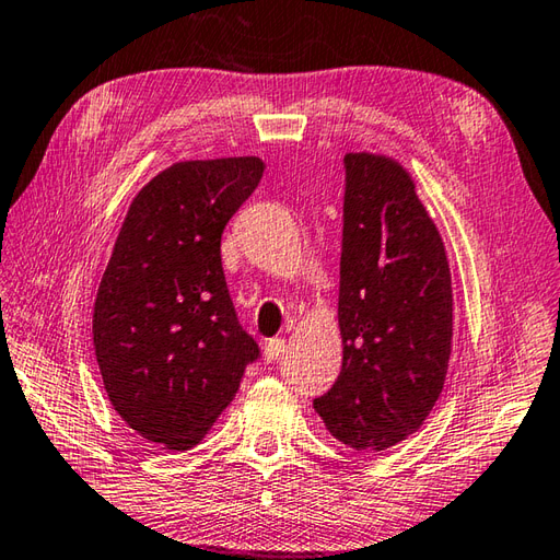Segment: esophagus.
<instances>
[{
	"instance_id": "esophagus-1",
	"label": "esophagus",
	"mask_w": 560,
	"mask_h": 560,
	"mask_svg": "<svg viewBox=\"0 0 560 560\" xmlns=\"http://www.w3.org/2000/svg\"><path fill=\"white\" fill-rule=\"evenodd\" d=\"M281 351H283V339H269L267 343H265V361L267 363H273L281 355Z\"/></svg>"
}]
</instances>
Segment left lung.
<instances>
[{
    "instance_id": "8db88e82",
    "label": "left lung",
    "mask_w": 560,
    "mask_h": 560,
    "mask_svg": "<svg viewBox=\"0 0 560 560\" xmlns=\"http://www.w3.org/2000/svg\"><path fill=\"white\" fill-rule=\"evenodd\" d=\"M337 383L313 401L339 443L383 452L419 431L443 392L452 287L443 241L399 163L343 156Z\"/></svg>"
}]
</instances>
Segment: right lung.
<instances>
[{
	"label": "right lung",
	"instance_id": "right-lung-1",
	"mask_svg": "<svg viewBox=\"0 0 560 560\" xmlns=\"http://www.w3.org/2000/svg\"><path fill=\"white\" fill-rule=\"evenodd\" d=\"M261 173L255 156L171 165L135 197L101 279L105 392L129 428L168 450L197 445L259 359L225 287L221 235Z\"/></svg>",
	"mask_w": 560,
	"mask_h": 560
}]
</instances>
